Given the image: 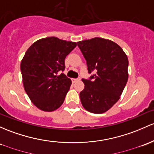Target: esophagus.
<instances>
[{
    "instance_id": "1",
    "label": "esophagus",
    "mask_w": 154,
    "mask_h": 154,
    "mask_svg": "<svg viewBox=\"0 0 154 154\" xmlns=\"http://www.w3.org/2000/svg\"><path fill=\"white\" fill-rule=\"evenodd\" d=\"M78 80H80V78H77V79L73 78V79H72V82H77V81H78Z\"/></svg>"
}]
</instances>
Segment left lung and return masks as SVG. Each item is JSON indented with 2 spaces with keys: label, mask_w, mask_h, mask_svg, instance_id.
<instances>
[{
  "label": "left lung",
  "mask_w": 154,
  "mask_h": 154,
  "mask_svg": "<svg viewBox=\"0 0 154 154\" xmlns=\"http://www.w3.org/2000/svg\"><path fill=\"white\" fill-rule=\"evenodd\" d=\"M77 46L88 73L96 72L88 80H82L85 88L80 93L81 103L90 112H105L119 100L127 82V55L114 42L99 37L78 42Z\"/></svg>",
  "instance_id": "obj_1"
}]
</instances>
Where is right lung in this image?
<instances>
[{"mask_svg":"<svg viewBox=\"0 0 154 154\" xmlns=\"http://www.w3.org/2000/svg\"><path fill=\"white\" fill-rule=\"evenodd\" d=\"M76 46V42L47 37L34 42L25 52L20 65L23 85L41 110L52 112L63 103L72 81L60 73L65 69L66 57Z\"/></svg>","mask_w":154,"mask_h":154,"instance_id":"obj_1","label":"right lung"}]
</instances>
